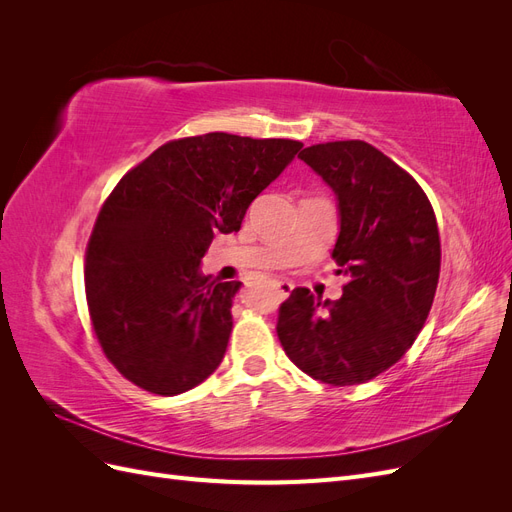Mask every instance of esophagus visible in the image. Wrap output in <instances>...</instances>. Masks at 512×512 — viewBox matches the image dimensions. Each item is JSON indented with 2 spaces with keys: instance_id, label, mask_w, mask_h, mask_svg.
<instances>
[{
  "instance_id": "obj_1",
  "label": "esophagus",
  "mask_w": 512,
  "mask_h": 512,
  "mask_svg": "<svg viewBox=\"0 0 512 512\" xmlns=\"http://www.w3.org/2000/svg\"><path fill=\"white\" fill-rule=\"evenodd\" d=\"M292 288H294V286H292V282H277V284H275V292L280 294L282 299H286V297H288V294L292 292Z\"/></svg>"
}]
</instances>
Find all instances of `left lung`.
<instances>
[{
	"label": "left lung",
	"instance_id": "1",
	"mask_svg": "<svg viewBox=\"0 0 512 512\" xmlns=\"http://www.w3.org/2000/svg\"><path fill=\"white\" fill-rule=\"evenodd\" d=\"M299 158L337 198V301L294 288L277 337L314 380L363 384L395 365L429 316L440 277V235L429 198L404 168L365 141L312 145Z\"/></svg>",
	"mask_w": 512,
	"mask_h": 512
}]
</instances>
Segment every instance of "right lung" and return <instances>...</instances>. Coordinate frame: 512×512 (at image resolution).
I'll list each match as a JSON object with an SVG mask.
<instances>
[{
  "label": "right lung",
  "mask_w": 512,
  "mask_h": 512,
  "mask_svg": "<svg viewBox=\"0 0 512 512\" xmlns=\"http://www.w3.org/2000/svg\"><path fill=\"white\" fill-rule=\"evenodd\" d=\"M301 147L211 132L170 141L121 177L85 260L89 316L121 376L173 397L218 369L241 282H215L200 262L215 232H237Z\"/></svg>",
  "instance_id": "right-lung-1"
}]
</instances>
